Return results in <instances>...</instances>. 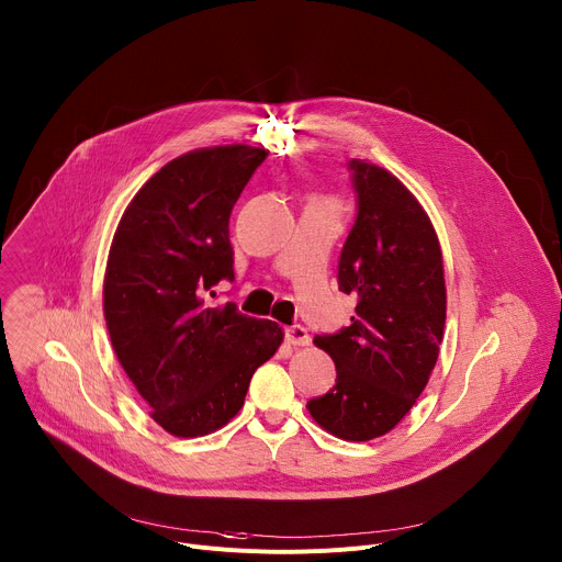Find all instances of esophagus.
<instances>
[{
	"instance_id": "1",
	"label": "esophagus",
	"mask_w": 562,
	"mask_h": 562,
	"mask_svg": "<svg viewBox=\"0 0 562 562\" xmlns=\"http://www.w3.org/2000/svg\"><path fill=\"white\" fill-rule=\"evenodd\" d=\"M284 338H286V342L289 345H295V347H304V345H310V331L304 329L302 325H291V327H286L284 329Z\"/></svg>"
}]
</instances>
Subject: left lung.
<instances>
[{
    "mask_svg": "<svg viewBox=\"0 0 562 562\" xmlns=\"http://www.w3.org/2000/svg\"><path fill=\"white\" fill-rule=\"evenodd\" d=\"M356 220L338 260V289L356 316L316 336L336 366V385L307 403L312 417L347 441L390 432L417 403L437 363L446 284L435 228L387 170L351 159Z\"/></svg>",
    "mask_w": 562,
    "mask_h": 562,
    "instance_id": "8db88e82",
    "label": "left lung"
}]
</instances>
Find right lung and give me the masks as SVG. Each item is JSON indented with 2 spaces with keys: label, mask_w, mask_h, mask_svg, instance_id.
I'll return each mask as SVG.
<instances>
[{
  "label": "right lung",
  "mask_w": 562,
  "mask_h": 562,
  "mask_svg": "<svg viewBox=\"0 0 562 562\" xmlns=\"http://www.w3.org/2000/svg\"><path fill=\"white\" fill-rule=\"evenodd\" d=\"M267 155L248 145L188 151L136 192L112 241L110 338L151 419L177 437L226 426L282 342L276 323L209 300L235 280L231 211Z\"/></svg>",
  "instance_id": "add662e5"
}]
</instances>
